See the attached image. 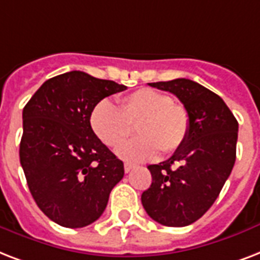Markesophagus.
<instances>
[{"instance_id": "34e87169", "label": "esophagus", "mask_w": 260, "mask_h": 260, "mask_svg": "<svg viewBox=\"0 0 260 260\" xmlns=\"http://www.w3.org/2000/svg\"><path fill=\"white\" fill-rule=\"evenodd\" d=\"M134 164H130V162H124V172H130V171L134 168Z\"/></svg>"}]
</instances>
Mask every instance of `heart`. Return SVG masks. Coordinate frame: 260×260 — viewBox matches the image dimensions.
Segmentation results:
<instances>
[{"instance_id": "1", "label": "heart", "mask_w": 260, "mask_h": 260, "mask_svg": "<svg viewBox=\"0 0 260 260\" xmlns=\"http://www.w3.org/2000/svg\"><path fill=\"white\" fill-rule=\"evenodd\" d=\"M90 127L108 148H118L133 134L137 124L138 140L118 149L127 161H146L161 150H178L190 132V115L183 106L175 104L170 94L142 88L120 99L118 106L103 100L90 112Z\"/></svg>"}]
</instances>
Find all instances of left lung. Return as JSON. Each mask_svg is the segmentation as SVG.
<instances>
[{"label":"left lung","mask_w":260,"mask_h":260,"mask_svg":"<svg viewBox=\"0 0 260 260\" xmlns=\"http://www.w3.org/2000/svg\"><path fill=\"white\" fill-rule=\"evenodd\" d=\"M174 93L190 115V132L172 157L149 166L152 184L141 195L150 218L186 226L212 207L236 161L239 123L224 100L187 78L149 82Z\"/></svg>","instance_id":"8db88e82"}]
</instances>
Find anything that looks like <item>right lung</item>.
Masks as SVG:
<instances>
[{
  "label": "right lung",
  "instance_id": "add662e5",
  "mask_svg": "<svg viewBox=\"0 0 260 260\" xmlns=\"http://www.w3.org/2000/svg\"><path fill=\"white\" fill-rule=\"evenodd\" d=\"M126 88L73 70L43 82L24 107L20 162L36 205L61 226L94 222L123 178V162L89 118L100 100Z\"/></svg>",
  "mask_w": 260,
  "mask_h": 260
}]
</instances>
